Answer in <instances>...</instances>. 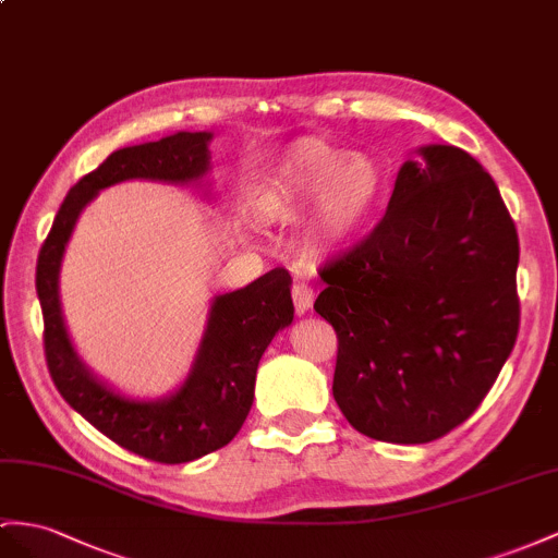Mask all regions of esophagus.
Returning <instances> with one entry per match:
<instances>
[{
  "label": "esophagus",
  "mask_w": 558,
  "mask_h": 558,
  "mask_svg": "<svg viewBox=\"0 0 558 558\" xmlns=\"http://www.w3.org/2000/svg\"><path fill=\"white\" fill-rule=\"evenodd\" d=\"M292 299H294V311L296 316H306V313L311 311L313 302H316V292H313L308 284L304 282H296L292 288Z\"/></svg>",
  "instance_id": "obj_1"
}]
</instances>
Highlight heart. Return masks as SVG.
I'll list each match as a JSON object with an SVG mask.
<instances>
[{"mask_svg": "<svg viewBox=\"0 0 558 558\" xmlns=\"http://www.w3.org/2000/svg\"><path fill=\"white\" fill-rule=\"evenodd\" d=\"M387 195V171L369 153H349L318 136L284 146L268 169L259 207L274 221L308 211L304 245L313 259L344 252L359 240Z\"/></svg>", "mask_w": 558, "mask_h": 558, "instance_id": "1", "label": "heart"}]
</instances>
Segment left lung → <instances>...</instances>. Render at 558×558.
Instances as JSON below:
<instances>
[{
    "instance_id": "1",
    "label": "left lung",
    "mask_w": 558,
    "mask_h": 558,
    "mask_svg": "<svg viewBox=\"0 0 558 558\" xmlns=\"http://www.w3.org/2000/svg\"><path fill=\"white\" fill-rule=\"evenodd\" d=\"M387 214L323 268L316 313L339 353L332 393L361 434L415 446L474 412L519 332V235L493 177L466 150L417 148Z\"/></svg>"
}]
</instances>
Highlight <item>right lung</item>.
Listing matches in <instances>:
<instances>
[{"mask_svg": "<svg viewBox=\"0 0 558 558\" xmlns=\"http://www.w3.org/2000/svg\"><path fill=\"white\" fill-rule=\"evenodd\" d=\"M211 132H177L108 155L82 177L56 214L37 259V296L45 316V353L65 403L118 446L146 460L181 464L223 448L240 432L254 401L256 367L274 337L294 320L292 278L268 270L247 288L217 294L189 375L160 398H138L98 377L82 361L61 308V266L80 214L124 181L193 185L211 197Z\"/></svg>", "mask_w": 558, "mask_h": 558, "instance_id": "add662e5", "label": "right lung"}]
</instances>
